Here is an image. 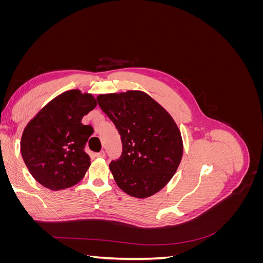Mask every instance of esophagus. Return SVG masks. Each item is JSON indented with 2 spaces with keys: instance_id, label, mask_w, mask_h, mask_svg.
Returning a JSON list of instances; mask_svg holds the SVG:
<instances>
[{
  "instance_id": "1",
  "label": "esophagus",
  "mask_w": 263,
  "mask_h": 263,
  "mask_svg": "<svg viewBox=\"0 0 263 263\" xmlns=\"http://www.w3.org/2000/svg\"><path fill=\"white\" fill-rule=\"evenodd\" d=\"M104 156H105L104 150H102V151H100V153H97V154H95V157H98V158H103Z\"/></svg>"
}]
</instances>
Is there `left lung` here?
<instances>
[{
    "label": "left lung",
    "mask_w": 263,
    "mask_h": 263,
    "mask_svg": "<svg viewBox=\"0 0 263 263\" xmlns=\"http://www.w3.org/2000/svg\"><path fill=\"white\" fill-rule=\"evenodd\" d=\"M97 101L121 135L122 154L109 163L117 185L138 198L157 193L181 161L183 144L177 124L144 92L101 94Z\"/></svg>",
    "instance_id": "obj_1"
}]
</instances>
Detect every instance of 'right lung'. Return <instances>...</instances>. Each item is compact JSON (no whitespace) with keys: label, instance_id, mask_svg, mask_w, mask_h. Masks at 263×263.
I'll list each match as a JSON object with an SVG mask.
<instances>
[{"label":"right lung","instance_id":"1","mask_svg":"<svg viewBox=\"0 0 263 263\" xmlns=\"http://www.w3.org/2000/svg\"><path fill=\"white\" fill-rule=\"evenodd\" d=\"M97 106L91 94L71 90L49 102L24 129L21 153L31 176L50 190L80 181L89 168L84 149L93 127L82 117Z\"/></svg>","mask_w":263,"mask_h":263}]
</instances>
